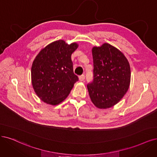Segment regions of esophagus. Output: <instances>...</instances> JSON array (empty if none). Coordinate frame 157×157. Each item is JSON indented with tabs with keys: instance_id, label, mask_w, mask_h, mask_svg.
Segmentation results:
<instances>
[{
	"instance_id": "34e87169",
	"label": "esophagus",
	"mask_w": 157,
	"mask_h": 157,
	"mask_svg": "<svg viewBox=\"0 0 157 157\" xmlns=\"http://www.w3.org/2000/svg\"><path fill=\"white\" fill-rule=\"evenodd\" d=\"M85 79V75H81L79 76V80L80 82H83V81Z\"/></svg>"
}]
</instances>
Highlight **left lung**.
Listing matches in <instances>:
<instances>
[{
    "label": "left lung",
    "instance_id": "1",
    "mask_svg": "<svg viewBox=\"0 0 157 157\" xmlns=\"http://www.w3.org/2000/svg\"><path fill=\"white\" fill-rule=\"evenodd\" d=\"M93 82L87 85L92 102L101 109L118 103L131 82V68L124 54L114 46L104 43L92 49Z\"/></svg>",
    "mask_w": 157,
    "mask_h": 157
}]
</instances>
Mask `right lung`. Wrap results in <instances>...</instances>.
<instances>
[{
    "label": "right lung",
    "instance_id": "obj_1",
    "mask_svg": "<svg viewBox=\"0 0 157 157\" xmlns=\"http://www.w3.org/2000/svg\"><path fill=\"white\" fill-rule=\"evenodd\" d=\"M78 47L58 40L39 52L32 63V84L43 102L56 105L65 100L78 78L74 74L71 55Z\"/></svg>",
    "mask_w": 157,
    "mask_h": 157
}]
</instances>
